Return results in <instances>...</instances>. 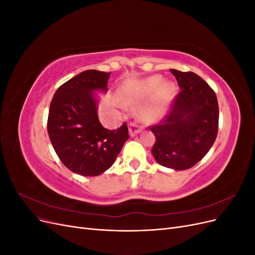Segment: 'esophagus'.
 Instances as JSON below:
<instances>
[{"label":"esophagus","instance_id":"esophagus-1","mask_svg":"<svg viewBox=\"0 0 255 255\" xmlns=\"http://www.w3.org/2000/svg\"><path fill=\"white\" fill-rule=\"evenodd\" d=\"M141 129H142L141 126L137 125L136 122H130V125H129V134H130V136H135L136 134L139 133Z\"/></svg>","mask_w":255,"mask_h":255}]
</instances>
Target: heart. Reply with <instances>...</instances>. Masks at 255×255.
<instances>
[{"label": "heart", "instance_id": "heart-1", "mask_svg": "<svg viewBox=\"0 0 255 255\" xmlns=\"http://www.w3.org/2000/svg\"><path fill=\"white\" fill-rule=\"evenodd\" d=\"M161 83V79L158 76H154L149 80L142 82L138 87L134 89V91L128 98L127 101L128 103H140L144 102L146 100L152 98L155 94V91L159 87ZM173 96V89L170 85H165L157 94L154 96L150 103L145 106L143 111V115L149 119H157L164 115L169 102L171 101Z\"/></svg>", "mask_w": 255, "mask_h": 255}]
</instances>
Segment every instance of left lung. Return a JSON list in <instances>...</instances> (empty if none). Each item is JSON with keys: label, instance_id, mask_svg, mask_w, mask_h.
Returning a JSON list of instances; mask_svg holds the SVG:
<instances>
[{"label": "left lung", "instance_id": "obj_1", "mask_svg": "<svg viewBox=\"0 0 255 255\" xmlns=\"http://www.w3.org/2000/svg\"><path fill=\"white\" fill-rule=\"evenodd\" d=\"M181 88L171 109L150 128L155 136L152 154L164 167L185 170L201 160L218 133L217 97L194 72L170 69Z\"/></svg>", "mask_w": 255, "mask_h": 255}]
</instances>
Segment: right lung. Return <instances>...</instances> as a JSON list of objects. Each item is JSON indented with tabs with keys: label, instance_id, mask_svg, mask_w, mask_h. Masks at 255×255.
Listing matches in <instances>:
<instances>
[{
	"label": "right lung",
	"instance_id": "add662e5",
	"mask_svg": "<svg viewBox=\"0 0 255 255\" xmlns=\"http://www.w3.org/2000/svg\"><path fill=\"white\" fill-rule=\"evenodd\" d=\"M110 76L111 72L84 71L58 87L51 101L50 140L61 163L74 173H103L128 139L126 122L117 129H107L98 118L92 91H106Z\"/></svg>",
	"mask_w": 255,
	"mask_h": 255
}]
</instances>
